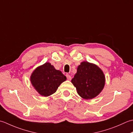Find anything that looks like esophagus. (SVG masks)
<instances>
[{
    "label": "esophagus",
    "instance_id": "obj_1",
    "mask_svg": "<svg viewBox=\"0 0 133 133\" xmlns=\"http://www.w3.org/2000/svg\"><path fill=\"white\" fill-rule=\"evenodd\" d=\"M66 78H67L68 80H70L72 79V77L70 76V75H69V74H66Z\"/></svg>",
    "mask_w": 133,
    "mask_h": 133
}]
</instances>
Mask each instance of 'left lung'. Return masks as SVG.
Here are the masks:
<instances>
[{
  "label": "left lung",
  "mask_w": 133,
  "mask_h": 133,
  "mask_svg": "<svg viewBox=\"0 0 133 133\" xmlns=\"http://www.w3.org/2000/svg\"><path fill=\"white\" fill-rule=\"evenodd\" d=\"M72 83L81 97L91 99L98 95L103 89L105 77L102 70L96 65L84 61L78 66Z\"/></svg>",
  "instance_id": "left-lung-1"
}]
</instances>
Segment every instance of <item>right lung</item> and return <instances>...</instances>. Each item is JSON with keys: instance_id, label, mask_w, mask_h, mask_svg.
Masks as SVG:
<instances>
[{"instance_id": "obj_1", "label": "right lung", "mask_w": 133, "mask_h": 133, "mask_svg": "<svg viewBox=\"0 0 133 133\" xmlns=\"http://www.w3.org/2000/svg\"><path fill=\"white\" fill-rule=\"evenodd\" d=\"M66 79L65 76L49 63L38 67L30 77L32 85L40 95L44 96L55 93L59 85Z\"/></svg>"}]
</instances>
